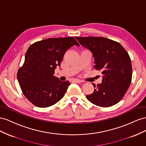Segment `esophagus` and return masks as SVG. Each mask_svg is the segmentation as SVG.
<instances>
[{"instance_id":"esophagus-1","label":"esophagus","mask_w":146,"mask_h":146,"mask_svg":"<svg viewBox=\"0 0 146 146\" xmlns=\"http://www.w3.org/2000/svg\"><path fill=\"white\" fill-rule=\"evenodd\" d=\"M74 82H76V83H81L82 82L81 80H79V79H74V80H73Z\"/></svg>"}]
</instances>
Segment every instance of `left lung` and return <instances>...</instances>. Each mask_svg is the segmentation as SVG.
Masks as SVG:
<instances>
[{"instance_id":"1","label":"left lung","mask_w":146,"mask_h":146,"mask_svg":"<svg viewBox=\"0 0 146 146\" xmlns=\"http://www.w3.org/2000/svg\"><path fill=\"white\" fill-rule=\"evenodd\" d=\"M81 45L90 50L94 68L102 71V82L94 87L86 98L101 107L113 106L121 100L131 82V59L122 46L104 37H75Z\"/></svg>"}]
</instances>
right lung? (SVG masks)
Masks as SVG:
<instances>
[{"label":"right lung","instance_id":"1","mask_svg":"<svg viewBox=\"0 0 146 146\" xmlns=\"http://www.w3.org/2000/svg\"><path fill=\"white\" fill-rule=\"evenodd\" d=\"M74 45L80 46L73 37H64L36 41L28 48L17 78L25 97L35 106H52L64 96L70 83L59 80L54 73Z\"/></svg>","mask_w":146,"mask_h":146}]
</instances>
